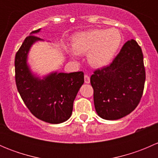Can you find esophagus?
Wrapping results in <instances>:
<instances>
[{
	"mask_svg": "<svg viewBox=\"0 0 158 158\" xmlns=\"http://www.w3.org/2000/svg\"><path fill=\"white\" fill-rule=\"evenodd\" d=\"M84 80H85V83H89L90 82V77H89L88 75H85L84 76Z\"/></svg>",
	"mask_w": 158,
	"mask_h": 158,
	"instance_id": "1",
	"label": "esophagus"
}]
</instances>
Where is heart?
Instances as JSON below:
<instances>
[{
	"mask_svg": "<svg viewBox=\"0 0 158 158\" xmlns=\"http://www.w3.org/2000/svg\"><path fill=\"white\" fill-rule=\"evenodd\" d=\"M122 44V35L118 29L91 30L74 36L71 53L73 56L88 53L89 64L101 68L111 63Z\"/></svg>",
	"mask_w": 158,
	"mask_h": 158,
	"instance_id": "1",
	"label": "heart"
}]
</instances>
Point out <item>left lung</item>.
<instances>
[{
    "mask_svg": "<svg viewBox=\"0 0 158 158\" xmlns=\"http://www.w3.org/2000/svg\"><path fill=\"white\" fill-rule=\"evenodd\" d=\"M144 82L142 51L135 40H131L109 66L95 70L91 76L97 114L106 120L128 115L139 104Z\"/></svg>",
    "mask_w": 158,
    "mask_h": 158,
    "instance_id": "obj_1",
    "label": "left lung"
}]
</instances>
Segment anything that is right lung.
<instances>
[{
  "label": "right lung",
  "instance_id": "1",
  "mask_svg": "<svg viewBox=\"0 0 158 158\" xmlns=\"http://www.w3.org/2000/svg\"><path fill=\"white\" fill-rule=\"evenodd\" d=\"M38 29L27 36L15 56V80L17 90L30 112L37 118L50 124H60L69 118L73 102L84 82L82 72L54 73L40 79L27 64L30 47L36 41Z\"/></svg>",
  "mask_w": 158,
  "mask_h": 158
}]
</instances>
